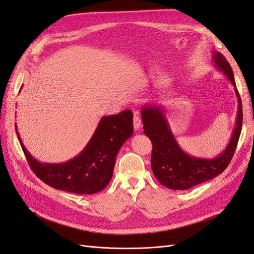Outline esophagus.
<instances>
[{
  "mask_svg": "<svg viewBox=\"0 0 254 254\" xmlns=\"http://www.w3.org/2000/svg\"><path fill=\"white\" fill-rule=\"evenodd\" d=\"M141 124H142V121L139 118V115H137V113L135 112L134 113V117H133V127H134V129L135 130L139 129L141 127Z\"/></svg>",
  "mask_w": 254,
  "mask_h": 254,
  "instance_id": "obj_1",
  "label": "esophagus"
}]
</instances>
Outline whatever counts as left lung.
I'll list each match as a JSON object with an SVG mask.
<instances>
[{"instance_id":"obj_1","label":"left lung","mask_w":254,"mask_h":254,"mask_svg":"<svg viewBox=\"0 0 254 254\" xmlns=\"http://www.w3.org/2000/svg\"><path fill=\"white\" fill-rule=\"evenodd\" d=\"M213 61L235 87L238 101L237 118L231 140L217 158L201 159L190 157L177 143L168 126L162 107L144 106L142 108L144 133L149 137L152 144V173L158 181L168 189L189 190L197 184L215 178L226 170L235 152L243 124L242 99L236 89L231 65L224 55L213 51Z\"/></svg>"}]
</instances>
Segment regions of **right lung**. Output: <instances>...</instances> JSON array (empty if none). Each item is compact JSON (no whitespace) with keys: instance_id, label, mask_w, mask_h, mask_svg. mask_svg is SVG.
<instances>
[{"instance_id":"add662e5","label":"right lung","mask_w":254,"mask_h":254,"mask_svg":"<svg viewBox=\"0 0 254 254\" xmlns=\"http://www.w3.org/2000/svg\"><path fill=\"white\" fill-rule=\"evenodd\" d=\"M132 111L104 117L84 149L74 159L61 164L40 163L23 145L27 162L35 175L48 186L74 194H95L110 182L115 158L122 145L133 133Z\"/></svg>"}]
</instances>
